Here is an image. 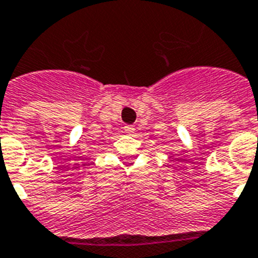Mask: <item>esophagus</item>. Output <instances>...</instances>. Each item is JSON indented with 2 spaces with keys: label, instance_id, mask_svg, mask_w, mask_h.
Returning a JSON list of instances; mask_svg holds the SVG:
<instances>
[{
  "label": "esophagus",
  "instance_id": "esophagus-1",
  "mask_svg": "<svg viewBox=\"0 0 258 258\" xmlns=\"http://www.w3.org/2000/svg\"><path fill=\"white\" fill-rule=\"evenodd\" d=\"M124 133L125 134H134V133H135V128H134V125H125Z\"/></svg>",
  "mask_w": 258,
  "mask_h": 258
}]
</instances>
